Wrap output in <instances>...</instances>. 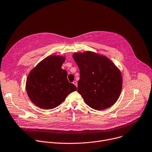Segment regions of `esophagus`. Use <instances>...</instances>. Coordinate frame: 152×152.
I'll list each match as a JSON object with an SVG mask.
<instances>
[{
    "label": "esophagus",
    "instance_id": "34e87169",
    "mask_svg": "<svg viewBox=\"0 0 152 152\" xmlns=\"http://www.w3.org/2000/svg\"><path fill=\"white\" fill-rule=\"evenodd\" d=\"M73 83L76 87H77V81H76V80L73 81Z\"/></svg>",
    "mask_w": 152,
    "mask_h": 152
}]
</instances>
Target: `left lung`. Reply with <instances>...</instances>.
I'll return each mask as SVG.
<instances>
[{
  "instance_id": "8db88e82",
  "label": "left lung",
  "mask_w": 152,
  "mask_h": 152,
  "mask_svg": "<svg viewBox=\"0 0 152 152\" xmlns=\"http://www.w3.org/2000/svg\"><path fill=\"white\" fill-rule=\"evenodd\" d=\"M73 58L80 71L77 91L85 103L97 110L113 106L122 87L121 72L114 63L90 51L75 53Z\"/></svg>"
}]
</instances>
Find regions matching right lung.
Masks as SVG:
<instances>
[{
	"label": "right lung",
	"mask_w": 152,
	"mask_h": 152,
	"mask_svg": "<svg viewBox=\"0 0 152 152\" xmlns=\"http://www.w3.org/2000/svg\"><path fill=\"white\" fill-rule=\"evenodd\" d=\"M65 57L49 56L40 61L29 73L26 90L31 102L44 109H52L64 102L66 96L76 91L70 83L67 73L61 69Z\"/></svg>",
	"instance_id": "add662e5"
}]
</instances>
